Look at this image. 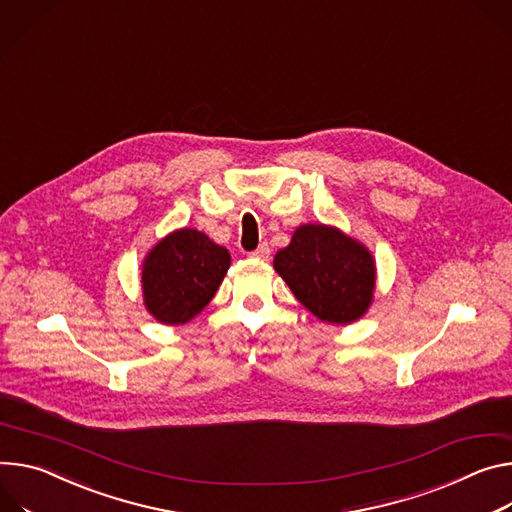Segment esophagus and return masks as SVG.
Instances as JSON below:
<instances>
[{"instance_id": "1", "label": "esophagus", "mask_w": 512, "mask_h": 512, "mask_svg": "<svg viewBox=\"0 0 512 512\" xmlns=\"http://www.w3.org/2000/svg\"><path fill=\"white\" fill-rule=\"evenodd\" d=\"M269 255H271V249H269V245H267V243H261V245L251 253V257H253V259H261V261H267V259H269Z\"/></svg>"}]
</instances>
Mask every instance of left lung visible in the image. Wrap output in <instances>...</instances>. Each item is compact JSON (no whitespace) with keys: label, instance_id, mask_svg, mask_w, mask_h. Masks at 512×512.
Here are the masks:
<instances>
[{"label":"left lung","instance_id":"1","mask_svg":"<svg viewBox=\"0 0 512 512\" xmlns=\"http://www.w3.org/2000/svg\"><path fill=\"white\" fill-rule=\"evenodd\" d=\"M273 269L318 320L351 324L365 316L376 292V259L357 239L331 224H302Z\"/></svg>","mask_w":512,"mask_h":512}]
</instances>
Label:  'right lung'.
<instances>
[{
    "label": "right lung",
    "instance_id": "add662e5",
    "mask_svg": "<svg viewBox=\"0 0 512 512\" xmlns=\"http://www.w3.org/2000/svg\"><path fill=\"white\" fill-rule=\"evenodd\" d=\"M230 253L198 228H177L143 259L141 286L147 312L177 327L198 316L220 288Z\"/></svg>",
    "mask_w": 512,
    "mask_h": 512
}]
</instances>
